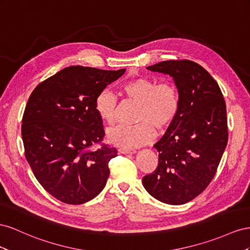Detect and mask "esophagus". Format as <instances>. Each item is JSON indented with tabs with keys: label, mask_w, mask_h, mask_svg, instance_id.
Segmentation results:
<instances>
[{
	"label": "esophagus",
	"mask_w": 250,
	"mask_h": 250,
	"mask_svg": "<svg viewBox=\"0 0 250 250\" xmlns=\"http://www.w3.org/2000/svg\"><path fill=\"white\" fill-rule=\"evenodd\" d=\"M118 152L120 154H125V155H127V154H135L136 153V151H134V149H127V148H119Z\"/></svg>",
	"instance_id": "esophagus-1"
}]
</instances>
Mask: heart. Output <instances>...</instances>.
Instances as JSON below:
<instances>
[{
	"instance_id": "1",
	"label": "heart",
	"mask_w": 250,
	"mask_h": 250,
	"mask_svg": "<svg viewBox=\"0 0 250 250\" xmlns=\"http://www.w3.org/2000/svg\"><path fill=\"white\" fill-rule=\"evenodd\" d=\"M124 93L139 103L134 125H121L108 131L110 144L121 148L134 149L152 142L157 129H166L179 112L180 98L175 85L153 78L139 76L121 87ZM95 110L104 121L113 124L116 118L117 97L109 89H104L95 99Z\"/></svg>"
}]
</instances>
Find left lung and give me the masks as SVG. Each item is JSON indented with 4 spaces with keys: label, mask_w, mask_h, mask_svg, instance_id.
<instances>
[{
    "label": "left lung",
    "mask_w": 250,
    "mask_h": 250,
    "mask_svg": "<svg viewBox=\"0 0 250 250\" xmlns=\"http://www.w3.org/2000/svg\"><path fill=\"white\" fill-rule=\"evenodd\" d=\"M146 69L173 77L180 106L154 146L158 167L142 183L157 200L184 204L200 195L217 172L228 140L225 101L217 82L195 62L166 61Z\"/></svg>",
    "instance_id": "1"
}]
</instances>
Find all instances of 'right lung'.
Wrapping results in <instances>:
<instances>
[{
    "mask_svg": "<svg viewBox=\"0 0 250 250\" xmlns=\"http://www.w3.org/2000/svg\"><path fill=\"white\" fill-rule=\"evenodd\" d=\"M125 69L71 66L38 84L22 120L25 156L41 185L67 204H83L105 187L115 147H90L104 137L95 99Z\"/></svg>",
    "mask_w": 250,
    "mask_h": 250,
    "instance_id": "obj_1",
    "label": "right lung"
}]
</instances>
